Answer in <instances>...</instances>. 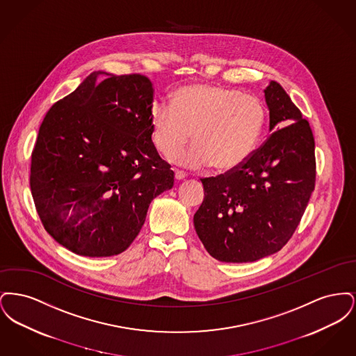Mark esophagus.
<instances>
[{"mask_svg":"<svg viewBox=\"0 0 356 356\" xmlns=\"http://www.w3.org/2000/svg\"><path fill=\"white\" fill-rule=\"evenodd\" d=\"M186 172L179 170H175V179H176V180H183V179H186Z\"/></svg>","mask_w":356,"mask_h":356,"instance_id":"obj_1","label":"esophagus"}]
</instances>
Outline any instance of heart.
Returning <instances> with one entry per match:
<instances>
[{"instance_id": "1", "label": "heart", "mask_w": 356, "mask_h": 356, "mask_svg": "<svg viewBox=\"0 0 356 356\" xmlns=\"http://www.w3.org/2000/svg\"><path fill=\"white\" fill-rule=\"evenodd\" d=\"M267 121L263 102L221 85L179 88L170 105H156L151 113L152 140L165 157L181 156L191 168L212 165L219 173L240 168L254 152Z\"/></svg>"}]
</instances>
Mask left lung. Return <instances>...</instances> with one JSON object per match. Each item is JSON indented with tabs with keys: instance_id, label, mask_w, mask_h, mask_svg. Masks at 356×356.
Listing matches in <instances>:
<instances>
[{
	"instance_id": "1",
	"label": "left lung",
	"mask_w": 356,
	"mask_h": 356,
	"mask_svg": "<svg viewBox=\"0 0 356 356\" xmlns=\"http://www.w3.org/2000/svg\"><path fill=\"white\" fill-rule=\"evenodd\" d=\"M270 136L236 170L202 179L195 229L212 257L248 263L280 251L315 188L311 127L276 81L264 89Z\"/></svg>"
}]
</instances>
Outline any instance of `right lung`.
<instances>
[{
  "instance_id": "right-lung-1",
  "label": "right lung",
  "mask_w": 356,
  "mask_h": 356,
  "mask_svg": "<svg viewBox=\"0 0 356 356\" xmlns=\"http://www.w3.org/2000/svg\"><path fill=\"white\" fill-rule=\"evenodd\" d=\"M100 74L107 79L97 82ZM153 85L141 74L90 73L56 102L32 152L31 189L44 228L89 257L124 252L173 170L152 141Z\"/></svg>"
}]
</instances>
